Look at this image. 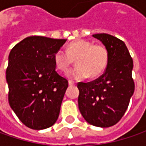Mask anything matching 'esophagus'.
Masks as SVG:
<instances>
[{
    "label": "esophagus",
    "mask_w": 146,
    "mask_h": 146,
    "mask_svg": "<svg viewBox=\"0 0 146 146\" xmlns=\"http://www.w3.org/2000/svg\"><path fill=\"white\" fill-rule=\"evenodd\" d=\"M75 84H76L72 81V80H69V85H70V86H75Z\"/></svg>",
    "instance_id": "obj_1"
}]
</instances>
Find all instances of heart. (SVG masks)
Here are the masks:
<instances>
[{"label": "heart", "mask_w": 146, "mask_h": 146, "mask_svg": "<svg viewBox=\"0 0 146 146\" xmlns=\"http://www.w3.org/2000/svg\"><path fill=\"white\" fill-rule=\"evenodd\" d=\"M108 59V50L104 45L83 40L70 43L66 51L59 49L53 55L56 67L63 73L69 70L76 60L77 66L68 73L72 80L98 77L106 69Z\"/></svg>", "instance_id": "obj_1"}]
</instances>
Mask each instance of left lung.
I'll return each mask as SVG.
<instances>
[{
    "mask_svg": "<svg viewBox=\"0 0 146 146\" xmlns=\"http://www.w3.org/2000/svg\"><path fill=\"white\" fill-rule=\"evenodd\" d=\"M108 50L106 69L93 81L79 82V109L88 123L109 127L116 124L126 112L135 84L132 76L133 61L124 42L109 34L93 35Z\"/></svg>",
    "mask_w": 146,
    "mask_h": 146,
    "instance_id": "obj_1",
    "label": "left lung"
}]
</instances>
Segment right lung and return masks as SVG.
<instances>
[{
  "mask_svg": "<svg viewBox=\"0 0 146 146\" xmlns=\"http://www.w3.org/2000/svg\"><path fill=\"white\" fill-rule=\"evenodd\" d=\"M66 41L33 36L18 43L9 53V103L29 128H48L58 118L68 81L55 70L53 55Z\"/></svg>",
  "mask_w": 146,
  "mask_h": 146,
  "instance_id": "right-lung-1",
  "label": "right lung"
}]
</instances>
